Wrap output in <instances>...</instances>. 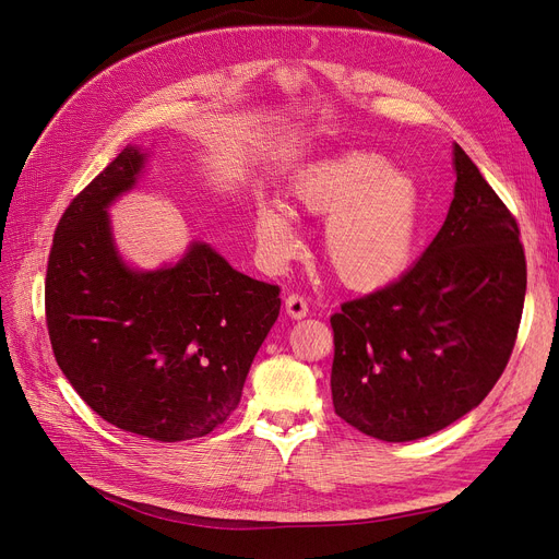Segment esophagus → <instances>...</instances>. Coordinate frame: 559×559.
I'll return each instance as SVG.
<instances>
[{
  "mask_svg": "<svg viewBox=\"0 0 559 559\" xmlns=\"http://www.w3.org/2000/svg\"><path fill=\"white\" fill-rule=\"evenodd\" d=\"M286 313L290 318H305L309 313V305L300 294H290L286 298Z\"/></svg>",
  "mask_w": 559,
  "mask_h": 559,
  "instance_id": "34e87169",
  "label": "esophagus"
}]
</instances>
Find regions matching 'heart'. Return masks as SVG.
<instances>
[{
    "label": "heart",
    "instance_id": "1",
    "mask_svg": "<svg viewBox=\"0 0 559 559\" xmlns=\"http://www.w3.org/2000/svg\"><path fill=\"white\" fill-rule=\"evenodd\" d=\"M294 200L305 214L328 218L323 257L341 284L380 288L407 269L418 236L420 189L414 177L391 170L386 158L370 152L328 158L296 181ZM254 231L275 259L298 250L294 218L280 204L257 206Z\"/></svg>",
    "mask_w": 559,
    "mask_h": 559
}]
</instances>
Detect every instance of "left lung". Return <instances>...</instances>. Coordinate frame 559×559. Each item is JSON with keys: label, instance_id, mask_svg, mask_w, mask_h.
Returning a JSON list of instances; mask_svg holds the SVG:
<instances>
[{"label": "left lung", "instance_id": "1", "mask_svg": "<svg viewBox=\"0 0 559 559\" xmlns=\"http://www.w3.org/2000/svg\"><path fill=\"white\" fill-rule=\"evenodd\" d=\"M455 170L420 259L330 318L334 412L373 439L443 430L485 401L514 350L527 282L519 223L460 145Z\"/></svg>", "mask_w": 559, "mask_h": 559}]
</instances>
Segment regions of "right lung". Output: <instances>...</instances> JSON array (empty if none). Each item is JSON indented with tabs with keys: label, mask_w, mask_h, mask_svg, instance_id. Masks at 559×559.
I'll return each mask as SVG.
<instances>
[{
	"label": "right lung",
	"mask_w": 559,
	"mask_h": 559,
	"mask_svg": "<svg viewBox=\"0 0 559 559\" xmlns=\"http://www.w3.org/2000/svg\"><path fill=\"white\" fill-rule=\"evenodd\" d=\"M143 168L124 147L63 211L45 275V323L63 376L106 423L154 441L214 432L241 403L280 313V286L204 243L154 273L116 254L106 218Z\"/></svg>",
	"instance_id": "obj_1"
}]
</instances>
